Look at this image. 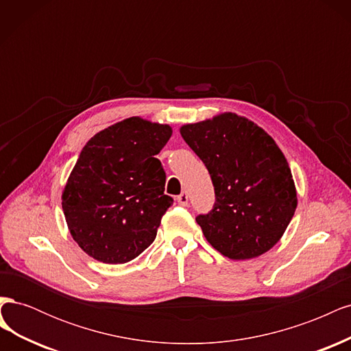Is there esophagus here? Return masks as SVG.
<instances>
[{
    "label": "esophagus",
    "mask_w": 351,
    "mask_h": 351,
    "mask_svg": "<svg viewBox=\"0 0 351 351\" xmlns=\"http://www.w3.org/2000/svg\"><path fill=\"white\" fill-rule=\"evenodd\" d=\"M177 202L182 206H186L187 204H189V195L186 193V192H183V193H180L178 196H177Z\"/></svg>",
    "instance_id": "1"
}]
</instances>
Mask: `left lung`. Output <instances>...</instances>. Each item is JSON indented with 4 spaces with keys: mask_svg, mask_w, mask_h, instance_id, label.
<instances>
[{
    "mask_svg": "<svg viewBox=\"0 0 351 351\" xmlns=\"http://www.w3.org/2000/svg\"><path fill=\"white\" fill-rule=\"evenodd\" d=\"M180 133L214 183V209L196 218L208 243L232 261L271 250L297 208L291 169L278 145L236 112L184 124Z\"/></svg>",
    "mask_w": 351,
    "mask_h": 351,
    "instance_id": "obj_1",
    "label": "left lung"
}]
</instances>
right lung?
<instances>
[{
  "label": "right lung",
  "mask_w": 351,
  "mask_h": 351,
  "mask_svg": "<svg viewBox=\"0 0 351 351\" xmlns=\"http://www.w3.org/2000/svg\"><path fill=\"white\" fill-rule=\"evenodd\" d=\"M168 124L130 117L88 141L62 189L70 234L90 258L125 263L151 246L173 199L155 155L169 141Z\"/></svg>",
  "instance_id": "add662e5"
}]
</instances>
